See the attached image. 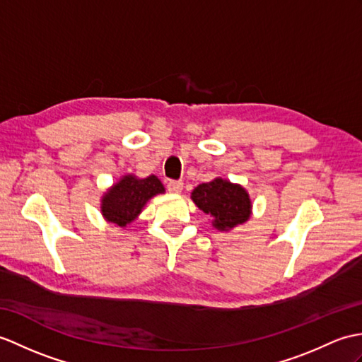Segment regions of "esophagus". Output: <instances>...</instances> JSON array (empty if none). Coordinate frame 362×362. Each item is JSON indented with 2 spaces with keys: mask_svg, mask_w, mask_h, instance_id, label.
I'll return each mask as SVG.
<instances>
[{
  "mask_svg": "<svg viewBox=\"0 0 362 362\" xmlns=\"http://www.w3.org/2000/svg\"><path fill=\"white\" fill-rule=\"evenodd\" d=\"M182 189H183V182H175V180L168 182V191L170 192H174V194H180Z\"/></svg>",
  "mask_w": 362,
  "mask_h": 362,
  "instance_id": "1",
  "label": "esophagus"
}]
</instances>
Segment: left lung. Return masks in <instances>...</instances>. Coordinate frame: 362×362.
<instances>
[{
  "label": "left lung",
  "mask_w": 362,
  "mask_h": 362,
  "mask_svg": "<svg viewBox=\"0 0 362 362\" xmlns=\"http://www.w3.org/2000/svg\"><path fill=\"white\" fill-rule=\"evenodd\" d=\"M191 200L200 211L211 217V225L219 231H231L253 214L248 191L228 179L216 177L208 183H200L192 189Z\"/></svg>",
  "instance_id": "1"
}]
</instances>
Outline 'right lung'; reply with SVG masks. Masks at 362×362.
<instances>
[{
  "label": "right lung",
  "instance_id": "add662e5",
  "mask_svg": "<svg viewBox=\"0 0 362 362\" xmlns=\"http://www.w3.org/2000/svg\"><path fill=\"white\" fill-rule=\"evenodd\" d=\"M158 194H165V187L157 175L140 179L134 174H124L103 192L100 213L106 222L126 228L137 219L148 202Z\"/></svg>",
  "mask_w": 362,
  "mask_h": 362
}]
</instances>
